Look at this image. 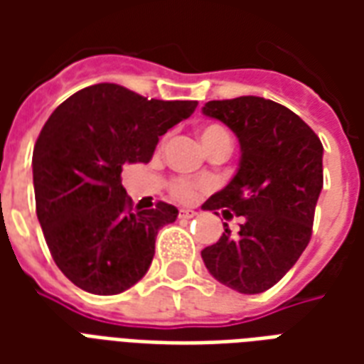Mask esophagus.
<instances>
[{"mask_svg": "<svg viewBox=\"0 0 364 364\" xmlns=\"http://www.w3.org/2000/svg\"><path fill=\"white\" fill-rule=\"evenodd\" d=\"M195 216H197V213H195V210H189V208H181V210H179V218H181V220H191V218H195Z\"/></svg>", "mask_w": 364, "mask_h": 364, "instance_id": "34e87169", "label": "esophagus"}]
</instances>
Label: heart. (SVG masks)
<instances>
[{"label": "heart", "instance_id": "obj_1", "mask_svg": "<svg viewBox=\"0 0 364 364\" xmlns=\"http://www.w3.org/2000/svg\"><path fill=\"white\" fill-rule=\"evenodd\" d=\"M222 136H228V132L222 127H214L213 124V127H206L200 130V142L205 146V144L213 142V140L222 138ZM169 189H171V195H173L177 200L189 203V200H193V198L197 197L200 185L189 181V179H175V181H171V185H169Z\"/></svg>", "mask_w": 364, "mask_h": 364}]
</instances>
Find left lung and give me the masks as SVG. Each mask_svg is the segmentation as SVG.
Here are the masks:
<instances>
[{"label":"left lung","mask_w":364,"mask_h":364,"mask_svg":"<svg viewBox=\"0 0 364 364\" xmlns=\"http://www.w3.org/2000/svg\"><path fill=\"white\" fill-rule=\"evenodd\" d=\"M203 114L237 136L240 166L232 181L206 200L244 216L240 232L224 234L200 255L208 273L242 294H259L281 281L312 236L314 210L323 187V146L298 114L263 97L208 101Z\"/></svg>","instance_id":"1"}]
</instances>
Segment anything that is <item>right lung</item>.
I'll use <instances>...</instances> for the list:
<instances>
[{
	"mask_svg": "<svg viewBox=\"0 0 364 364\" xmlns=\"http://www.w3.org/2000/svg\"><path fill=\"white\" fill-rule=\"evenodd\" d=\"M195 109L197 101L97 83L46 120L33 151L36 216L52 259L75 287L109 296L148 273L159 228L179 210L167 203L132 208L120 173L127 164H148L159 136Z\"/></svg>",
	"mask_w": 364,
	"mask_h": 364,
	"instance_id": "add662e5",
	"label": "right lung"
}]
</instances>
